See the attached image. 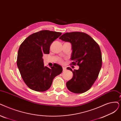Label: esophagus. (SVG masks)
<instances>
[{
	"label": "esophagus",
	"instance_id": "1",
	"mask_svg": "<svg viewBox=\"0 0 121 121\" xmlns=\"http://www.w3.org/2000/svg\"><path fill=\"white\" fill-rule=\"evenodd\" d=\"M66 70V68L65 67H63V71H65Z\"/></svg>",
	"mask_w": 121,
	"mask_h": 121
}]
</instances>
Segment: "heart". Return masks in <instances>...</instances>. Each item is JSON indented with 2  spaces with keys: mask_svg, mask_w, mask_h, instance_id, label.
Here are the masks:
<instances>
[{
  "mask_svg": "<svg viewBox=\"0 0 121 121\" xmlns=\"http://www.w3.org/2000/svg\"><path fill=\"white\" fill-rule=\"evenodd\" d=\"M60 62H62V60H60Z\"/></svg>",
  "mask_w": 121,
  "mask_h": 121,
  "instance_id": "obj_1",
  "label": "heart"
}]
</instances>
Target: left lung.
Masks as SVG:
<instances>
[{"mask_svg": "<svg viewBox=\"0 0 121 121\" xmlns=\"http://www.w3.org/2000/svg\"><path fill=\"white\" fill-rule=\"evenodd\" d=\"M59 39L69 42L73 50L71 64L79 66L78 70H72L71 80L66 83L67 88L75 93H82L90 90L98 78L102 66V55L99 45L87 34L75 31L67 33Z\"/></svg>", "mask_w": 121, "mask_h": 121, "instance_id": "left-lung-1", "label": "left lung"}]
</instances>
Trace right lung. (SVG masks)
Returning <instances> with one entry per match:
<instances>
[{
	"label": "right lung",
	"instance_id": "right-lung-1",
	"mask_svg": "<svg viewBox=\"0 0 121 121\" xmlns=\"http://www.w3.org/2000/svg\"><path fill=\"white\" fill-rule=\"evenodd\" d=\"M62 33L43 30L29 35L20 45L17 64L25 83L30 89L43 92L50 87L54 78L62 72V67L55 64L44 66L43 56L49 54L50 46Z\"/></svg>",
	"mask_w": 121,
	"mask_h": 121
}]
</instances>
